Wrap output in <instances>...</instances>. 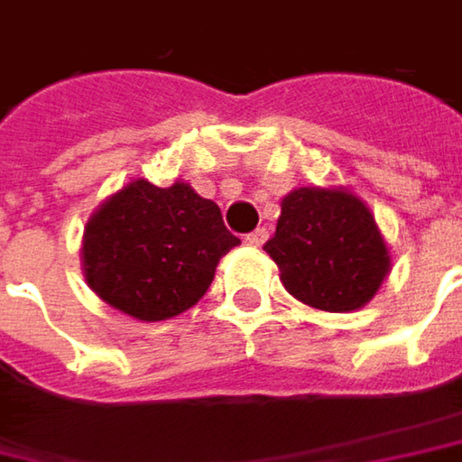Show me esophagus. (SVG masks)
<instances>
[{
  "label": "esophagus",
  "instance_id": "obj_1",
  "mask_svg": "<svg viewBox=\"0 0 462 462\" xmlns=\"http://www.w3.org/2000/svg\"><path fill=\"white\" fill-rule=\"evenodd\" d=\"M266 237H269V232L263 230V227H258V230H254L251 235H245V243H248L251 248H261V245L266 243Z\"/></svg>",
  "mask_w": 462,
  "mask_h": 462
}]
</instances>
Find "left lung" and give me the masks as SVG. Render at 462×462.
<instances>
[{
    "label": "left lung",
    "mask_w": 462,
    "mask_h": 462,
    "mask_svg": "<svg viewBox=\"0 0 462 462\" xmlns=\"http://www.w3.org/2000/svg\"><path fill=\"white\" fill-rule=\"evenodd\" d=\"M263 251L295 300L327 313L364 309L393 269L371 208L347 188L290 190Z\"/></svg>",
    "instance_id": "left-lung-1"
}]
</instances>
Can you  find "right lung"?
Listing matches in <instances>:
<instances>
[{
    "mask_svg": "<svg viewBox=\"0 0 462 462\" xmlns=\"http://www.w3.org/2000/svg\"><path fill=\"white\" fill-rule=\"evenodd\" d=\"M235 245L240 240L219 206L190 182L156 188L135 177L88 217L80 261L106 306L138 321H164L204 298L219 258Z\"/></svg>",
    "mask_w": 462,
    "mask_h": 462,
    "instance_id": "obj_1",
    "label": "right lung"
}]
</instances>
